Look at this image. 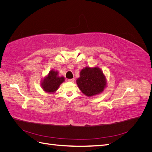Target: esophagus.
I'll return each instance as SVG.
<instances>
[{"label": "esophagus", "instance_id": "1", "mask_svg": "<svg viewBox=\"0 0 152 152\" xmlns=\"http://www.w3.org/2000/svg\"><path fill=\"white\" fill-rule=\"evenodd\" d=\"M74 80H75V79H68V82H74Z\"/></svg>", "mask_w": 152, "mask_h": 152}]
</instances>
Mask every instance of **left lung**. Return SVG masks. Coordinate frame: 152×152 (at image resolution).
Instances as JSON below:
<instances>
[{"label": "left lung", "instance_id": "1", "mask_svg": "<svg viewBox=\"0 0 152 152\" xmlns=\"http://www.w3.org/2000/svg\"><path fill=\"white\" fill-rule=\"evenodd\" d=\"M76 82L82 93L88 97L102 93L107 86L106 77L97 66L82 69Z\"/></svg>", "mask_w": 152, "mask_h": 152}]
</instances>
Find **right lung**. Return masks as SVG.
<instances>
[{"label": "right lung", "instance_id": "obj_1", "mask_svg": "<svg viewBox=\"0 0 152 152\" xmlns=\"http://www.w3.org/2000/svg\"><path fill=\"white\" fill-rule=\"evenodd\" d=\"M64 81V77H59L58 72L52 70L42 80L41 86L44 91L49 93H54Z\"/></svg>", "mask_w": 152, "mask_h": 152}]
</instances>
